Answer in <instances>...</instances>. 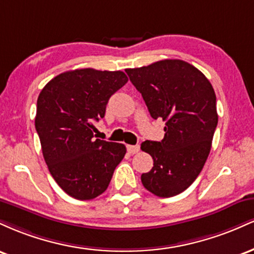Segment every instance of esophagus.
Returning a JSON list of instances; mask_svg holds the SVG:
<instances>
[{
    "instance_id": "esophagus-1",
    "label": "esophagus",
    "mask_w": 254,
    "mask_h": 254,
    "mask_svg": "<svg viewBox=\"0 0 254 254\" xmlns=\"http://www.w3.org/2000/svg\"><path fill=\"white\" fill-rule=\"evenodd\" d=\"M127 150L129 154H136L137 151L139 150V145L136 144V145H131V144H127Z\"/></svg>"
}]
</instances>
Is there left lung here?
I'll list each match as a JSON object with an SVG mask.
<instances>
[{
	"label": "left lung",
	"instance_id": "left-lung-1",
	"mask_svg": "<svg viewBox=\"0 0 254 254\" xmlns=\"http://www.w3.org/2000/svg\"><path fill=\"white\" fill-rule=\"evenodd\" d=\"M125 71L151 117L166 122L161 142L141 144L154 160L142 184L157 197L177 196L196 180L210 153L218 122L214 88L202 71L180 60Z\"/></svg>",
	"mask_w": 254,
	"mask_h": 254
}]
</instances>
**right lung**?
I'll return each mask as SVG.
<instances>
[{
	"label": "right lung",
	"instance_id": "add662e5",
	"mask_svg": "<svg viewBox=\"0 0 254 254\" xmlns=\"http://www.w3.org/2000/svg\"><path fill=\"white\" fill-rule=\"evenodd\" d=\"M127 82L123 71L76 69L52 78L38 97L36 130L44 160L72 198L88 200L106 191L127 153L124 144L94 138V122Z\"/></svg>",
	"mask_w": 254,
	"mask_h": 254
}]
</instances>
